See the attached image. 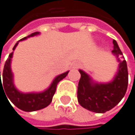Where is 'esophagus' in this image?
I'll return each instance as SVG.
<instances>
[{
  "label": "esophagus",
  "mask_w": 135,
  "mask_h": 135,
  "mask_svg": "<svg viewBox=\"0 0 135 135\" xmlns=\"http://www.w3.org/2000/svg\"><path fill=\"white\" fill-rule=\"evenodd\" d=\"M74 68H78V64H75V65H74Z\"/></svg>",
  "instance_id": "esophagus-1"
}]
</instances>
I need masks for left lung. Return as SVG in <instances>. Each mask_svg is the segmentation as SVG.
Instances as JSON below:
<instances>
[{"label":"left lung","instance_id":"left-lung-1","mask_svg":"<svg viewBox=\"0 0 135 135\" xmlns=\"http://www.w3.org/2000/svg\"><path fill=\"white\" fill-rule=\"evenodd\" d=\"M113 54L119 62V68L114 80L108 84L93 83L89 75L79 70L80 79L78 84L77 98L80 105L95 113H105L116 106L126 94L128 86L127 64L122 52L115 40H113ZM123 59L122 60V59Z\"/></svg>","mask_w":135,"mask_h":135}]
</instances>
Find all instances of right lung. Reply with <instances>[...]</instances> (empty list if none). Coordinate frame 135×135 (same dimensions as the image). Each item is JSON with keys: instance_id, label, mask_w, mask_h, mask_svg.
Here are the masks:
<instances>
[{"instance_id": "1", "label": "right lung", "mask_w": 135, "mask_h": 135, "mask_svg": "<svg viewBox=\"0 0 135 135\" xmlns=\"http://www.w3.org/2000/svg\"><path fill=\"white\" fill-rule=\"evenodd\" d=\"M38 32H35L31 33V35H30L29 36L22 38L20 41L24 40L32 36H35L38 35ZM18 42L13 46V51L16 48V46L18 44ZM12 56H13V53H10L9 55V58L5 61L4 70H3V74H2V83H1V79L0 71V89L1 87H2V89L4 87L3 91L4 90V93L6 92L4 94H6L7 97H9V99L11 100L12 103L15 106H17L18 109H22L23 111H26V112L35 111V110L44 109L46 106H48L52 100L58 83L61 80H63L64 77H66V76L68 74V71H66L61 74V75L58 76L53 80L52 84L49 87V89L44 91L43 93H22L16 89V88L14 87L13 83V74L11 72V68H10Z\"/></svg>"}]
</instances>
